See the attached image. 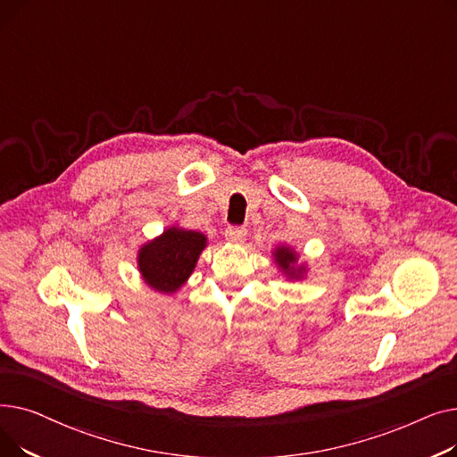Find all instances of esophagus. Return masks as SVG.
Returning a JSON list of instances; mask_svg holds the SVG:
<instances>
[{
    "mask_svg": "<svg viewBox=\"0 0 457 457\" xmlns=\"http://www.w3.org/2000/svg\"><path fill=\"white\" fill-rule=\"evenodd\" d=\"M224 237H226L228 243L241 245V243H245V238H246V228H243V226H229V228H226Z\"/></svg>",
    "mask_w": 457,
    "mask_h": 457,
    "instance_id": "obj_1",
    "label": "esophagus"
}]
</instances>
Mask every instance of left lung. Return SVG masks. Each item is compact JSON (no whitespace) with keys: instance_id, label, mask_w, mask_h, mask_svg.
Segmentation results:
<instances>
[{"instance_id":"1","label":"left lung","mask_w":457,"mask_h":457,"mask_svg":"<svg viewBox=\"0 0 457 457\" xmlns=\"http://www.w3.org/2000/svg\"><path fill=\"white\" fill-rule=\"evenodd\" d=\"M274 261L278 269L287 276V279H303L307 274L305 262H298V253L291 246H278L274 252Z\"/></svg>"}]
</instances>
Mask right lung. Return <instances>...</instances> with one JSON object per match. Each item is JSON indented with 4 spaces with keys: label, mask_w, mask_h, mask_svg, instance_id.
Here are the masks:
<instances>
[{
    "label": "right lung",
    "mask_w": 457,
    "mask_h": 457,
    "mask_svg": "<svg viewBox=\"0 0 457 457\" xmlns=\"http://www.w3.org/2000/svg\"><path fill=\"white\" fill-rule=\"evenodd\" d=\"M205 246L207 237L204 233L172 226L138 248V272L150 289L174 295L196 269Z\"/></svg>",
    "instance_id": "right-lung-1"
}]
</instances>
